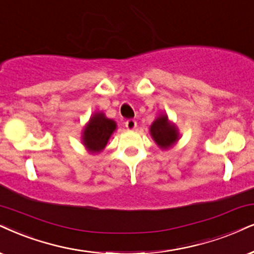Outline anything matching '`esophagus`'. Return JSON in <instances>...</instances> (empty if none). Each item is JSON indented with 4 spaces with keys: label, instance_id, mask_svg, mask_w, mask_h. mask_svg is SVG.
Here are the masks:
<instances>
[{
    "label": "esophagus",
    "instance_id": "34e87169",
    "mask_svg": "<svg viewBox=\"0 0 254 254\" xmlns=\"http://www.w3.org/2000/svg\"><path fill=\"white\" fill-rule=\"evenodd\" d=\"M125 127H127V130H134L137 127V122L134 120H127L125 122Z\"/></svg>",
    "mask_w": 254,
    "mask_h": 254
}]
</instances>
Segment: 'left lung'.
Listing matches in <instances>:
<instances>
[{"label": "left lung", "mask_w": 254, "mask_h": 254, "mask_svg": "<svg viewBox=\"0 0 254 254\" xmlns=\"http://www.w3.org/2000/svg\"><path fill=\"white\" fill-rule=\"evenodd\" d=\"M150 134L160 149L168 150L179 139L178 127L169 121L165 114H160L150 127Z\"/></svg>", "instance_id": "obj_1"}]
</instances>
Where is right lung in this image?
<instances>
[{
	"label": "right lung",
	"mask_w": 254,
	"mask_h": 254,
	"mask_svg": "<svg viewBox=\"0 0 254 254\" xmlns=\"http://www.w3.org/2000/svg\"><path fill=\"white\" fill-rule=\"evenodd\" d=\"M116 127V122L105 117L103 112H95L83 130V145L90 153L101 152Z\"/></svg>",
	"instance_id": "obj_1"
}]
</instances>
